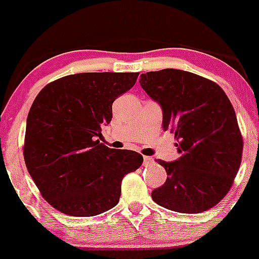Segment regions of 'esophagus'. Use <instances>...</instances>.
Instances as JSON below:
<instances>
[{"instance_id": "obj_1", "label": "esophagus", "mask_w": 259, "mask_h": 259, "mask_svg": "<svg viewBox=\"0 0 259 259\" xmlns=\"http://www.w3.org/2000/svg\"><path fill=\"white\" fill-rule=\"evenodd\" d=\"M154 163V159H153L152 157H144L143 158V165L144 166H149V165H152V164Z\"/></svg>"}]
</instances>
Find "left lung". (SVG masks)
<instances>
[{
    "label": "left lung",
    "mask_w": 259,
    "mask_h": 259,
    "mask_svg": "<svg viewBox=\"0 0 259 259\" xmlns=\"http://www.w3.org/2000/svg\"><path fill=\"white\" fill-rule=\"evenodd\" d=\"M143 90L163 108V130L175 135L180 158L157 159L168 178L152 191L168 210L199 213L219 204L240 169L243 140L232 104L212 80L163 69L142 74Z\"/></svg>",
    "instance_id": "1"
}]
</instances>
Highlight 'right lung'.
Returning a JSON list of instances; mask_svg holds the SVG:
<instances>
[{"label":"right lung","mask_w":259,"mask_h":259,"mask_svg":"<svg viewBox=\"0 0 259 259\" xmlns=\"http://www.w3.org/2000/svg\"><path fill=\"white\" fill-rule=\"evenodd\" d=\"M140 73H80L44 86L27 117L23 157L41 196L60 212L88 218L116 206L126 174L143 157L100 143L112 104Z\"/></svg>","instance_id":"add662e5"}]
</instances>
